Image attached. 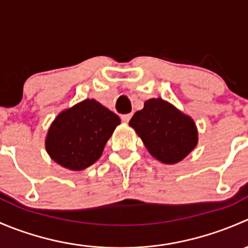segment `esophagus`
Returning <instances> with one entry per match:
<instances>
[{"label": "esophagus", "instance_id": "esophagus-1", "mask_svg": "<svg viewBox=\"0 0 248 248\" xmlns=\"http://www.w3.org/2000/svg\"><path fill=\"white\" fill-rule=\"evenodd\" d=\"M131 117H132V114H124V115H122V116H121V120H122V122L127 124V122H129Z\"/></svg>", "mask_w": 248, "mask_h": 248}]
</instances>
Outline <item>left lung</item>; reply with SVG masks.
<instances>
[{
  "instance_id": "left-lung-1",
  "label": "left lung",
  "mask_w": 248,
  "mask_h": 248,
  "mask_svg": "<svg viewBox=\"0 0 248 248\" xmlns=\"http://www.w3.org/2000/svg\"><path fill=\"white\" fill-rule=\"evenodd\" d=\"M156 159L166 164L182 161L198 144L196 124L162 98H151L129 121Z\"/></svg>"
}]
</instances>
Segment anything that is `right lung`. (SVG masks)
Here are the masks:
<instances>
[{"mask_svg": "<svg viewBox=\"0 0 248 248\" xmlns=\"http://www.w3.org/2000/svg\"><path fill=\"white\" fill-rule=\"evenodd\" d=\"M121 120L94 99H85L57 115L46 139L49 156L71 170L92 166L103 154Z\"/></svg>", "mask_w": 248, "mask_h": 248, "instance_id": "right-lung-1", "label": "right lung"}]
</instances>
